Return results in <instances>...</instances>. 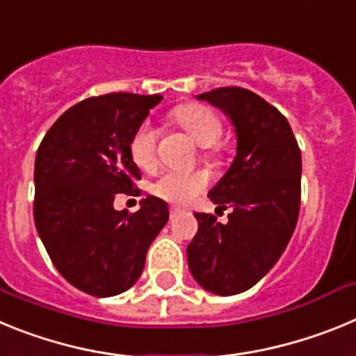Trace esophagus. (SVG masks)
<instances>
[{
    "instance_id": "1",
    "label": "esophagus",
    "mask_w": 356,
    "mask_h": 356,
    "mask_svg": "<svg viewBox=\"0 0 356 356\" xmlns=\"http://www.w3.org/2000/svg\"><path fill=\"white\" fill-rule=\"evenodd\" d=\"M169 212H171V217H175L181 212V209H178V207H171V209H169Z\"/></svg>"
}]
</instances>
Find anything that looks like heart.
I'll return each mask as SVG.
<instances>
[{"label":"heart","instance_id":"heart-1","mask_svg":"<svg viewBox=\"0 0 356 356\" xmlns=\"http://www.w3.org/2000/svg\"><path fill=\"white\" fill-rule=\"evenodd\" d=\"M175 119L205 151L209 162L219 160L217 144L222 137V122L209 106L187 103L172 110ZM130 155L134 162L143 169H151L156 163V130L149 122L140 124L130 139ZM209 184V176L203 171H165L155 184L151 185V193L156 197L176 205H185L193 201Z\"/></svg>","mask_w":356,"mask_h":356}]
</instances>
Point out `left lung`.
Listing matches in <instances>:
<instances>
[{
  "mask_svg": "<svg viewBox=\"0 0 356 356\" xmlns=\"http://www.w3.org/2000/svg\"><path fill=\"white\" fill-rule=\"evenodd\" d=\"M197 99L221 108L237 135V155L209 193L228 222L194 213L197 234L187 246L191 275L205 291H248L278 262L294 234L301 201V151L280 110L241 87H219Z\"/></svg>",
  "mask_w": 356,
  "mask_h": 356,
  "instance_id": "obj_1",
  "label": "left lung"
}]
</instances>
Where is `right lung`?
<instances>
[{"instance_id": "1", "label": "right lung", "mask_w": 356, "mask_h": 356, "mask_svg": "<svg viewBox=\"0 0 356 356\" xmlns=\"http://www.w3.org/2000/svg\"><path fill=\"white\" fill-rule=\"evenodd\" d=\"M162 96L112 92L65 110L35 156L37 232L56 271L96 298L121 294L143 275L146 253L169 219L147 196L135 213L115 210V194H135L140 171L130 139Z\"/></svg>"}]
</instances>
